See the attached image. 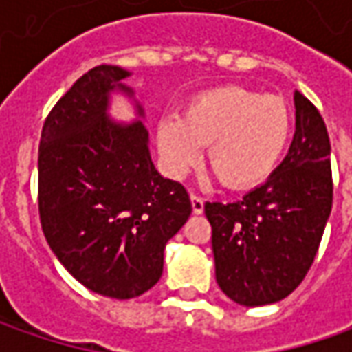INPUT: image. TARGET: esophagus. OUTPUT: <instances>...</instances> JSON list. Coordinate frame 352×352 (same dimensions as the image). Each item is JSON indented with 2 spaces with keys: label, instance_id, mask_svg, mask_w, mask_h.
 Masks as SVG:
<instances>
[{
  "label": "esophagus",
  "instance_id": "obj_1",
  "mask_svg": "<svg viewBox=\"0 0 352 352\" xmlns=\"http://www.w3.org/2000/svg\"><path fill=\"white\" fill-rule=\"evenodd\" d=\"M190 199H192V210H194V213H196V215L204 213V197L192 194V196H190Z\"/></svg>",
  "mask_w": 352,
  "mask_h": 352
}]
</instances>
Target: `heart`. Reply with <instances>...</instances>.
<instances>
[{"label":"heart","mask_w":352,"mask_h":352,"mask_svg":"<svg viewBox=\"0 0 352 352\" xmlns=\"http://www.w3.org/2000/svg\"><path fill=\"white\" fill-rule=\"evenodd\" d=\"M292 137V111L280 96L241 86L208 89L192 98L182 119H162L156 141L170 174L182 176L201 156L217 178L235 190L272 176Z\"/></svg>","instance_id":"heart-1"}]
</instances>
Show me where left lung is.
I'll return each instance as SVG.
<instances>
[{"label": "left lung", "mask_w": 352, "mask_h": 352, "mask_svg": "<svg viewBox=\"0 0 352 352\" xmlns=\"http://www.w3.org/2000/svg\"><path fill=\"white\" fill-rule=\"evenodd\" d=\"M296 133L272 176L233 204H206L215 278L247 307L274 304L311 268L333 206L331 142L318 107L294 94Z\"/></svg>", "instance_id": "8db88e82"}]
</instances>
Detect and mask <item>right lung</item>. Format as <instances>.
<instances>
[{
	"mask_svg": "<svg viewBox=\"0 0 352 352\" xmlns=\"http://www.w3.org/2000/svg\"><path fill=\"white\" fill-rule=\"evenodd\" d=\"M129 72L102 64L78 78L45 119L38 215L62 266L88 290L131 300L162 276L164 249L192 213L180 182L162 178L142 121L107 116ZM137 113L142 116L141 105Z\"/></svg>",
	"mask_w": 352,
	"mask_h": 352,
	"instance_id": "add662e5",
	"label": "right lung"
}]
</instances>
